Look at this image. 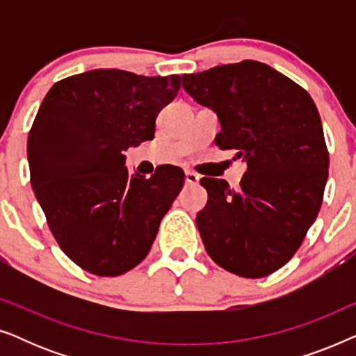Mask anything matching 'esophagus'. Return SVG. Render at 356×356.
I'll return each mask as SVG.
<instances>
[{
  "instance_id": "1",
  "label": "esophagus",
  "mask_w": 356,
  "mask_h": 356,
  "mask_svg": "<svg viewBox=\"0 0 356 356\" xmlns=\"http://www.w3.org/2000/svg\"><path fill=\"white\" fill-rule=\"evenodd\" d=\"M184 181H186V184H197L199 177L194 172H191V170H186L184 172Z\"/></svg>"
}]
</instances>
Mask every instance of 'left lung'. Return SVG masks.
Returning <instances> with one entry per match:
<instances>
[{
  "mask_svg": "<svg viewBox=\"0 0 356 356\" xmlns=\"http://www.w3.org/2000/svg\"><path fill=\"white\" fill-rule=\"evenodd\" d=\"M183 89L213 110L216 144L248 165L240 188L207 178L196 223L207 254L248 279L279 270L318 217L329 175L323 123L303 87L264 63L245 60L181 76Z\"/></svg>",
  "mask_w": 356,
  "mask_h": 356,
  "instance_id": "obj_1",
  "label": "left lung"
}]
</instances>
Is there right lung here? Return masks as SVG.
<instances>
[{
    "label": "right lung",
    "mask_w": 356,
    "mask_h": 356,
    "mask_svg": "<svg viewBox=\"0 0 356 356\" xmlns=\"http://www.w3.org/2000/svg\"><path fill=\"white\" fill-rule=\"evenodd\" d=\"M179 76L94 70L48 90L27 139L31 183L63 252L90 274L115 277L147 256L184 173L162 165L129 175L124 150L152 140Z\"/></svg>",
    "instance_id": "obj_1"
}]
</instances>
